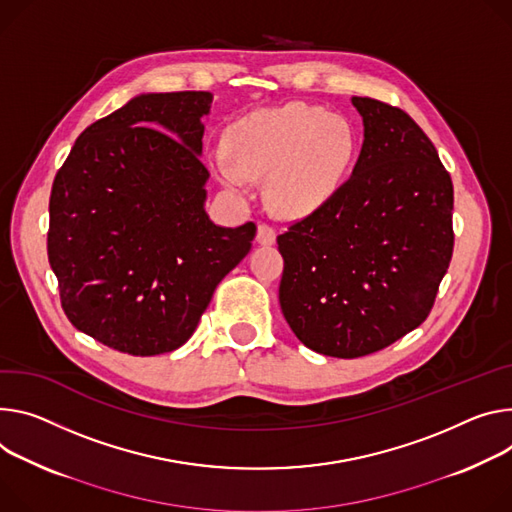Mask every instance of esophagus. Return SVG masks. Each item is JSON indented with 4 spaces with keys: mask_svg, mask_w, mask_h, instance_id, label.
Segmentation results:
<instances>
[{
    "mask_svg": "<svg viewBox=\"0 0 512 512\" xmlns=\"http://www.w3.org/2000/svg\"><path fill=\"white\" fill-rule=\"evenodd\" d=\"M275 237H277V232H275L273 226H269V224H259L257 226V243L259 245H273Z\"/></svg>",
    "mask_w": 512,
    "mask_h": 512,
    "instance_id": "obj_1",
    "label": "esophagus"
}]
</instances>
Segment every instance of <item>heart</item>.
<instances>
[{
  "label": "heart",
  "instance_id": "heart-1",
  "mask_svg": "<svg viewBox=\"0 0 512 512\" xmlns=\"http://www.w3.org/2000/svg\"><path fill=\"white\" fill-rule=\"evenodd\" d=\"M224 151L228 159H218L214 171L226 188L247 194L251 177L267 175L271 206L308 216L341 192L357 157V134L339 114L288 104L230 124Z\"/></svg>",
  "mask_w": 512,
  "mask_h": 512
}]
</instances>
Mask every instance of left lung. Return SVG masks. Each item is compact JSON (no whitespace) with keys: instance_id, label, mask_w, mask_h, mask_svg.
I'll return each mask as SVG.
<instances>
[{"instance_id":"left-lung-1","label":"left lung","mask_w":512,"mask_h":512,"mask_svg":"<svg viewBox=\"0 0 512 512\" xmlns=\"http://www.w3.org/2000/svg\"><path fill=\"white\" fill-rule=\"evenodd\" d=\"M363 118L353 175L277 237L280 306L312 351L376 353L429 316L453 253V183L404 110L351 98Z\"/></svg>"}]
</instances>
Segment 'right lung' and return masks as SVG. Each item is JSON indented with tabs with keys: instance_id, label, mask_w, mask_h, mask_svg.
I'll use <instances>...</instances> for the list:
<instances>
[{
	"instance_id": "1",
	"label": "right lung",
	"mask_w": 512,
	"mask_h": 512,
	"mask_svg": "<svg viewBox=\"0 0 512 512\" xmlns=\"http://www.w3.org/2000/svg\"><path fill=\"white\" fill-rule=\"evenodd\" d=\"M208 91L143 94L87 126L57 171L49 263L73 327L128 355L188 341L257 226L206 210Z\"/></svg>"
}]
</instances>
